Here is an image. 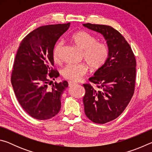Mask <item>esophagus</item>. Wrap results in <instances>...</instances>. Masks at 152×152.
Listing matches in <instances>:
<instances>
[{"mask_svg": "<svg viewBox=\"0 0 152 152\" xmlns=\"http://www.w3.org/2000/svg\"><path fill=\"white\" fill-rule=\"evenodd\" d=\"M76 84H77V83H76V82H72V81L68 82V84H69V86H70V87L72 86H74V85H76Z\"/></svg>", "mask_w": 152, "mask_h": 152, "instance_id": "obj_1", "label": "esophagus"}]
</instances>
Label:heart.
Instances as JSON below:
<instances>
[{"mask_svg": "<svg viewBox=\"0 0 152 152\" xmlns=\"http://www.w3.org/2000/svg\"><path fill=\"white\" fill-rule=\"evenodd\" d=\"M70 41L82 50V58L92 70H97L103 66L109 56V50L104 43L96 42V38L85 31H77L70 36ZM62 42H59L53 50V59L60 60ZM88 66L85 63L70 64L64 67L62 76L74 82L80 80L87 73Z\"/></svg>", "mask_w": 152, "mask_h": 152, "instance_id": "obj_1", "label": "heart"}]
</instances>
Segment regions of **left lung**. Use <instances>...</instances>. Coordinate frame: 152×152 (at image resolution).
Segmentation results:
<instances>
[{
  "label": "left lung",
  "instance_id": "left-lung-1",
  "mask_svg": "<svg viewBox=\"0 0 152 152\" xmlns=\"http://www.w3.org/2000/svg\"><path fill=\"white\" fill-rule=\"evenodd\" d=\"M83 26L103 36L109 56L103 66L89 80L97 85L83 84L84 112L92 122L103 123L116 119L130 102L135 89L136 61L130 45L121 33L110 26L91 23Z\"/></svg>",
  "mask_w": 152,
  "mask_h": 152
}]
</instances>
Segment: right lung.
I'll return each instance as SVG.
<instances>
[{
  "mask_svg": "<svg viewBox=\"0 0 152 152\" xmlns=\"http://www.w3.org/2000/svg\"><path fill=\"white\" fill-rule=\"evenodd\" d=\"M70 23L45 25L29 33L20 43L15 56L11 84L20 106L36 119L54 117L61 108V97L68 82L52 84L60 76L53 70V49Z\"/></svg>",
  "mask_w": 152,
  "mask_h": 152,
  "instance_id": "1",
  "label": "right lung"
}]
</instances>
